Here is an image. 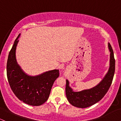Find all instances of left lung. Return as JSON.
<instances>
[{
    "label": "left lung",
    "mask_w": 121,
    "mask_h": 121,
    "mask_svg": "<svg viewBox=\"0 0 121 121\" xmlns=\"http://www.w3.org/2000/svg\"><path fill=\"white\" fill-rule=\"evenodd\" d=\"M109 48L110 52V68L102 81L96 86L84 91L74 92L69 87V81L66 80L65 92L69 103L73 106L80 108H85L91 106L99 101L109 89L115 72V59L113 50L109 43Z\"/></svg>",
    "instance_id": "obj_1"
}]
</instances>
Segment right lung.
<instances>
[{
  "instance_id": "1",
  "label": "right lung",
  "mask_w": 121,
  "mask_h": 121,
  "mask_svg": "<svg viewBox=\"0 0 121 121\" xmlns=\"http://www.w3.org/2000/svg\"><path fill=\"white\" fill-rule=\"evenodd\" d=\"M19 34L8 55L7 76L10 87L15 95L24 103L40 106L47 101L54 82L59 76V70H51L35 77L26 74L17 65L15 51Z\"/></svg>"
}]
</instances>
